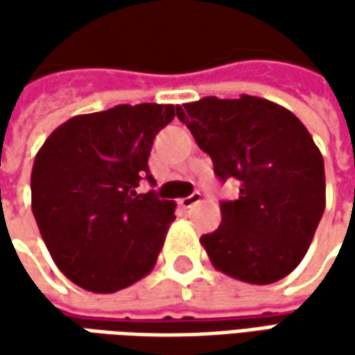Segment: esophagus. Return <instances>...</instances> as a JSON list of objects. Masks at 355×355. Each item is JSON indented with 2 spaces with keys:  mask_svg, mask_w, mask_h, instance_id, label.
Returning a JSON list of instances; mask_svg holds the SVG:
<instances>
[{
  "mask_svg": "<svg viewBox=\"0 0 355 355\" xmlns=\"http://www.w3.org/2000/svg\"><path fill=\"white\" fill-rule=\"evenodd\" d=\"M199 201H201V193H199V191H193L191 196H187V198L180 199V205H182L184 209H189V207L198 205Z\"/></svg>",
  "mask_w": 355,
  "mask_h": 355,
  "instance_id": "1",
  "label": "esophagus"
}]
</instances>
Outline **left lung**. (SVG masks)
I'll return each mask as SVG.
<instances>
[{
  "label": "left lung",
  "mask_w": 355,
  "mask_h": 355,
  "mask_svg": "<svg viewBox=\"0 0 355 355\" xmlns=\"http://www.w3.org/2000/svg\"><path fill=\"white\" fill-rule=\"evenodd\" d=\"M178 118L211 156L215 175L239 180L221 225L199 239L231 279L270 284L304 259L326 207L324 159L306 126L280 104L241 94L184 104Z\"/></svg>",
  "instance_id": "1"
}]
</instances>
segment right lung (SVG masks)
<instances>
[{
  "label": "right lung",
  "instance_id": "obj_1",
  "mask_svg": "<svg viewBox=\"0 0 355 355\" xmlns=\"http://www.w3.org/2000/svg\"><path fill=\"white\" fill-rule=\"evenodd\" d=\"M173 104H118L78 114L51 132L31 171V209L55 265L80 288L122 291L157 261L175 203L154 191L148 157Z\"/></svg>",
  "mask_w": 355,
  "mask_h": 355
}]
</instances>
